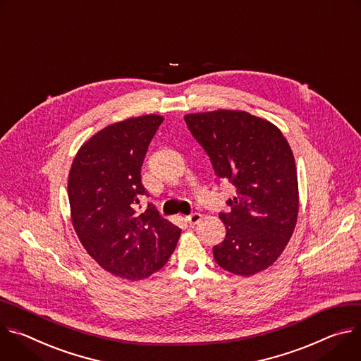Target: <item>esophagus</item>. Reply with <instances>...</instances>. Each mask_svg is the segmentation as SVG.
<instances>
[{
    "instance_id": "obj_1",
    "label": "esophagus",
    "mask_w": 361,
    "mask_h": 361,
    "mask_svg": "<svg viewBox=\"0 0 361 361\" xmlns=\"http://www.w3.org/2000/svg\"><path fill=\"white\" fill-rule=\"evenodd\" d=\"M186 222L189 224V225H196L199 221H201L202 219V215L201 214H199V212H193V214H190V215H188L186 218Z\"/></svg>"
}]
</instances>
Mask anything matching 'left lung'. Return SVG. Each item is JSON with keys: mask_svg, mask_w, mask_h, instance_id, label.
<instances>
[{"mask_svg": "<svg viewBox=\"0 0 361 361\" xmlns=\"http://www.w3.org/2000/svg\"><path fill=\"white\" fill-rule=\"evenodd\" d=\"M185 122L208 153L215 173L236 189L221 212L225 239L214 247L216 264L250 276L281 255L298 215L295 160L287 139L264 118L238 110L186 114Z\"/></svg>", "mask_w": 361, "mask_h": 361, "instance_id": "1", "label": "left lung"}]
</instances>
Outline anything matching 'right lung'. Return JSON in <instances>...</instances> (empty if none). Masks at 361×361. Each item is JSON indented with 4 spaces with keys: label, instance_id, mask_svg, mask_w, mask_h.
Returning a JSON list of instances; mask_svg holds the SVG:
<instances>
[{
    "label": "right lung",
    "instance_id": "add662e5",
    "mask_svg": "<svg viewBox=\"0 0 361 361\" xmlns=\"http://www.w3.org/2000/svg\"><path fill=\"white\" fill-rule=\"evenodd\" d=\"M164 117L146 114L110 125L77 152L68 173V201L75 233L89 255L107 272L146 278L171 258L180 229L147 204L140 169Z\"/></svg>",
    "mask_w": 361,
    "mask_h": 361
}]
</instances>
